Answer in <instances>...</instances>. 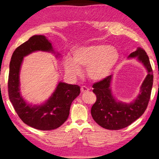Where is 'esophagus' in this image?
Returning <instances> with one entry per match:
<instances>
[{
  "label": "esophagus",
  "instance_id": "34e87169",
  "mask_svg": "<svg viewBox=\"0 0 159 159\" xmlns=\"http://www.w3.org/2000/svg\"><path fill=\"white\" fill-rule=\"evenodd\" d=\"M89 91V89L87 88V87L85 86H82L81 87H80V92H81L82 93H85V92H87Z\"/></svg>",
  "mask_w": 159,
  "mask_h": 159
}]
</instances>
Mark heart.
I'll return each instance as SVG.
<instances>
[{
    "mask_svg": "<svg viewBox=\"0 0 159 159\" xmlns=\"http://www.w3.org/2000/svg\"><path fill=\"white\" fill-rule=\"evenodd\" d=\"M119 58V52L115 47L94 44L74 50L73 59L66 57L64 66L67 74L72 77L81 74L80 67H87V76L94 81H100L111 73Z\"/></svg>",
    "mask_w": 159,
    "mask_h": 159,
    "instance_id": "obj_1",
    "label": "heart"
}]
</instances>
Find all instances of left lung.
I'll list each match as a JSON object with an SVG mask.
<instances>
[{
    "label": "left lung",
    "mask_w": 159,
    "mask_h": 159,
    "mask_svg": "<svg viewBox=\"0 0 159 159\" xmlns=\"http://www.w3.org/2000/svg\"><path fill=\"white\" fill-rule=\"evenodd\" d=\"M128 57H137L148 71V75L141 87L140 93L133 102L126 104L113 97L110 88L111 75L92 86L96 101L93 104L91 113L98 124L108 130H120L128 126L142 116L149 103L153 85V72L149 57L141 48H138Z\"/></svg>",
    "instance_id": "8db88e82"
}]
</instances>
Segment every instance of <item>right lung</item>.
Instances as JSON below:
<instances>
[{"instance_id":"right-lung-1","label":"right lung","mask_w":159,"mask_h":159,"mask_svg":"<svg viewBox=\"0 0 159 159\" xmlns=\"http://www.w3.org/2000/svg\"><path fill=\"white\" fill-rule=\"evenodd\" d=\"M38 50L55 52L44 35H33L14 50L9 64V98L24 123L38 130H50L60 127L67 120L71 104L80 94V87L60 82L44 104L32 106L26 103L20 92V67L24 57Z\"/></svg>"}]
</instances>
